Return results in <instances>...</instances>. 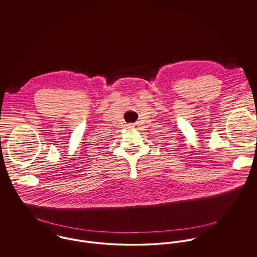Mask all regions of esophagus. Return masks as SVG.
I'll list each match as a JSON object with an SVG mask.
<instances>
[{"instance_id":"obj_1","label":"esophagus","mask_w":257,"mask_h":257,"mask_svg":"<svg viewBox=\"0 0 257 257\" xmlns=\"http://www.w3.org/2000/svg\"><path fill=\"white\" fill-rule=\"evenodd\" d=\"M128 128H137L138 127V123H128Z\"/></svg>"}]
</instances>
